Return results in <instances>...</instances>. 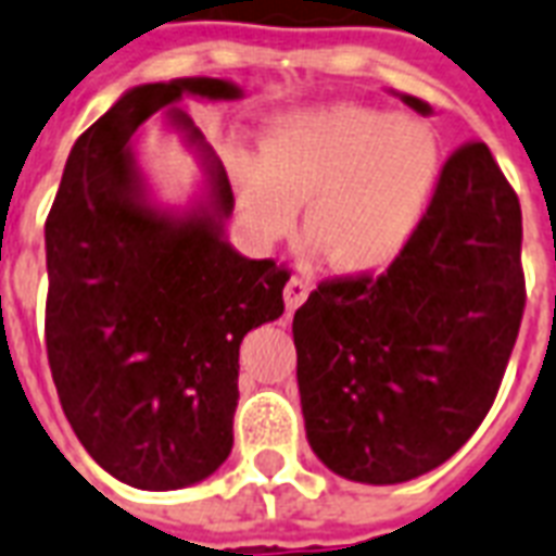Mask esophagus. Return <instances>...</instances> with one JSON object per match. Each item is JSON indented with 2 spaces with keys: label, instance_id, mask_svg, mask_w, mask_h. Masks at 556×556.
Listing matches in <instances>:
<instances>
[{
  "label": "esophagus",
  "instance_id": "34e87169",
  "mask_svg": "<svg viewBox=\"0 0 556 556\" xmlns=\"http://www.w3.org/2000/svg\"><path fill=\"white\" fill-rule=\"evenodd\" d=\"M307 295H311V281L302 278V275H293L287 287H283V304H287V311H295V307H302L307 302Z\"/></svg>",
  "mask_w": 556,
  "mask_h": 556
}]
</instances>
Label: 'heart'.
<instances>
[{"label": "heart", "mask_w": 556, "mask_h": 556, "mask_svg": "<svg viewBox=\"0 0 556 556\" xmlns=\"http://www.w3.org/2000/svg\"><path fill=\"white\" fill-rule=\"evenodd\" d=\"M240 214L278 237L304 202V240L333 273L372 275L402 257L431 211L442 149L431 125L363 104L287 111L257 154L228 157Z\"/></svg>", "instance_id": "heart-1"}]
</instances>
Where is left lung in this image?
Returning a JSON list of instances; mask_svg holds the SVG:
<instances>
[{"mask_svg":"<svg viewBox=\"0 0 556 556\" xmlns=\"http://www.w3.org/2000/svg\"><path fill=\"white\" fill-rule=\"evenodd\" d=\"M395 96L433 114L416 96ZM521 311L519 195L486 143H466L387 273L319 283L295 311L313 454L345 481L375 486L442 466L490 413Z\"/></svg>","mask_w":556,"mask_h":556,"instance_id":"obj_1","label":"left lung"}]
</instances>
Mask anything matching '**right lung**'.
Instances as JSON below:
<instances>
[{"label": "right lung", "mask_w": 556, "mask_h": 556, "mask_svg": "<svg viewBox=\"0 0 556 556\" xmlns=\"http://www.w3.org/2000/svg\"><path fill=\"white\" fill-rule=\"evenodd\" d=\"M184 96L243 90L207 75L125 90L75 140L46 219V354L61 407L108 475L154 492L228 460L240 342L281 316L290 281L228 243L231 181L175 108ZM157 110L203 166V190L181 208L153 199L136 154V128Z\"/></svg>", "instance_id": "add662e5"}]
</instances>
